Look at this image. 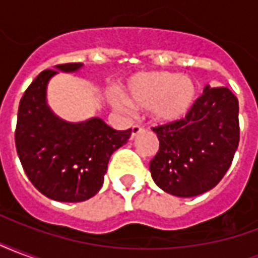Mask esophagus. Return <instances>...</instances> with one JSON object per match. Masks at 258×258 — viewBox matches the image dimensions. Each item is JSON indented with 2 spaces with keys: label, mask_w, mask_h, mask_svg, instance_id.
Listing matches in <instances>:
<instances>
[{
  "label": "esophagus",
  "mask_w": 258,
  "mask_h": 258,
  "mask_svg": "<svg viewBox=\"0 0 258 258\" xmlns=\"http://www.w3.org/2000/svg\"><path fill=\"white\" fill-rule=\"evenodd\" d=\"M141 131H142V127H141L140 124H134V125H133V128H131V137L134 138L135 135L140 134Z\"/></svg>",
  "instance_id": "1"
}]
</instances>
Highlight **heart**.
I'll use <instances>...</instances> for the list:
<instances>
[{"instance_id": "heart-1", "label": "heart", "mask_w": 258, "mask_h": 258, "mask_svg": "<svg viewBox=\"0 0 258 258\" xmlns=\"http://www.w3.org/2000/svg\"><path fill=\"white\" fill-rule=\"evenodd\" d=\"M125 99L113 96L112 103L121 112L131 106L151 107L159 123H173L185 117L198 101V85L175 72H144L133 76L124 90Z\"/></svg>"}]
</instances>
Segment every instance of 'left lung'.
I'll return each mask as SVG.
<instances>
[{
    "instance_id": "obj_1",
    "label": "left lung",
    "mask_w": 258,
    "mask_h": 258,
    "mask_svg": "<svg viewBox=\"0 0 258 258\" xmlns=\"http://www.w3.org/2000/svg\"><path fill=\"white\" fill-rule=\"evenodd\" d=\"M159 151L149 163L156 185L174 196L192 198L213 189L239 145V102L227 87H206L181 120L153 127Z\"/></svg>"
}]
</instances>
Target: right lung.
Returning <instances> with one entry per match:
<instances>
[{"mask_svg":"<svg viewBox=\"0 0 258 258\" xmlns=\"http://www.w3.org/2000/svg\"><path fill=\"white\" fill-rule=\"evenodd\" d=\"M83 63L56 64L77 72ZM58 70H44L22 96L15 130L16 152L30 182L58 202H84L102 188L107 163L127 144L131 128L117 131L98 117L68 123L47 105V84Z\"/></svg>","mask_w":258,"mask_h":258,"instance_id":"right-lung-1","label":"right lung"}]
</instances>
